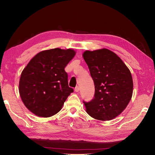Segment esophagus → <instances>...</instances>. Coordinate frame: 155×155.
Returning a JSON list of instances; mask_svg holds the SVG:
<instances>
[{
  "mask_svg": "<svg viewBox=\"0 0 155 155\" xmlns=\"http://www.w3.org/2000/svg\"><path fill=\"white\" fill-rule=\"evenodd\" d=\"M79 91H80V87L79 86H77V87L74 88V91H75V92H78Z\"/></svg>",
  "mask_w": 155,
  "mask_h": 155,
  "instance_id": "esophagus-1",
  "label": "esophagus"
}]
</instances>
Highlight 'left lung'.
<instances>
[{"instance_id":"1","label":"left lung","mask_w":155,"mask_h":155,"mask_svg":"<svg viewBox=\"0 0 155 155\" xmlns=\"http://www.w3.org/2000/svg\"><path fill=\"white\" fill-rule=\"evenodd\" d=\"M83 58L94 84V98L84 101L89 115L100 121H110L127 108L133 94V78L121 59L112 51L101 48L85 50Z\"/></svg>"}]
</instances>
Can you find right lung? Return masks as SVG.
I'll return each mask as SVG.
<instances>
[{
	"label": "right lung",
	"mask_w": 155,
	"mask_h": 155,
	"mask_svg": "<svg viewBox=\"0 0 155 155\" xmlns=\"http://www.w3.org/2000/svg\"><path fill=\"white\" fill-rule=\"evenodd\" d=\"M76 54L73 49L56 48L40 51L23 70L19 93L34 115L49 117L59 112L73 89L64 69Z\"/></svg>",
	"instance_id": "1"
}]
</instances>
